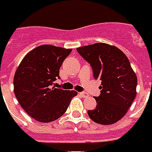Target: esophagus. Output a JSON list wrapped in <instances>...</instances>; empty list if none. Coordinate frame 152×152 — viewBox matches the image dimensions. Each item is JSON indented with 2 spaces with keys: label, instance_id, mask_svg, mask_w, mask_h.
<instances>
[{
  "label": "esophagus",
  "instance_id": "1",
  "mask_svg": "<svg viewBox=\"0 0 152 152\" xmlns=\"http://www.w3.org/2000/svg\"><path fill=\"white\" fill-rule=\"evenodd\" d=\"M79 95L81 96L82 97H87V96H88V94L86 93V92H79Z\"/></svg>",
  "mask_w": 152,
  "mask_h": 152
}]
</instances>
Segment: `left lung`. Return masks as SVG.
Segmentation results:
<instances>
[{"label": "left lung", "instance_id": "8db88e82", "mask_svg": "<svg viewBox=\"0 0 152 152\" xmlns=\"http://www.w3.org/2000/svg\"><path fill=\"white\" fill-rule=\"evenodd\" d=\"M91 64L96 79L102 82L101 95L96 96V107L88 114L94 122L108 125L125 115L137 95V78L122 50L106 43L77 48Z\"/></svg>", "mask_w": 152, "mask_h": 152}]
</instances>
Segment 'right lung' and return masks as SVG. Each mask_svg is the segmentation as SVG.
<instances>
[{
	"label": "right lung",
	"mask_w": 152,
	"mask_h": 152,
	"mask_svg": "<svg viewBox=\"0 0 152 152\" xmlns=\"http://www.w3.org/2000/svg\"><path fill=\"white\" fill-rule=\"evenodd\" d=\"M72 49L42 45L27 54L14 77V91L25 112L41 123L64 115L76 91L51 87L60 78V68Z\"/></svg>",
	"instance_id": "obj_1"
}]
</instances>
